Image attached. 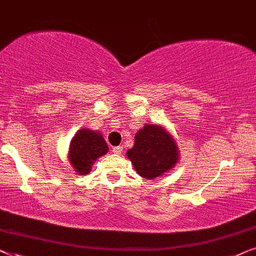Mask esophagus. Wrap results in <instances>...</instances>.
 Wrapping results in <instances>:
<instances>
[{
	"label": "esophagus",
	"mask_w": 256,
	"mask_h": 256,
	"mask_svg": "<svg viewBox=\"0 0 256 256\" xmlns=\"http://www.w3.org/2000/svg\"><path fill=\"white\" fill-rule=\"evenodd\" d=\"M112 151H114V154H122V146H116V148H112Z\"/></svg>",
	"instance_id": "esophagus-1"
}]
</instances>
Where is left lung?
Listing matches in <instances>:
<instances>
[{
    "label": "left lung",
    "mask_w": 256,
    "mask_h": 256,
    "mask_svg": "<svg viewBox=\"0 0 256 256\" xmlns=\"http://www.w3.org/2000/svg\"><path fill=\"white\" fill-rule=\"evenodd\" d=\"M142 178L156 179L176 165L179 148L173 136L159 124H145L134 137V148L126 152Z\"/></svg>",
    "instance_id": "obj_1"
}]
</instances>
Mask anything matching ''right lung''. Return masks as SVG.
Instances as JSON below:
<instances>
[{
    "label": "right lung",
    "mask_w": 256,
    "mask_h": 256,
    "mask_svg": "<svg viewBox=\"0 0 256 256\" xmlns=\"http://www.w3.org/2000/svg\"><path fill=\"white\" fill-rule=\"evenodd\" d=\"M108 151V144L100 131L83 128L71 139L68 158L74 171L84 176L90 173L94 162Z\"/></svg>",
    "instance_id": "add662e5"
}]
</instances>
